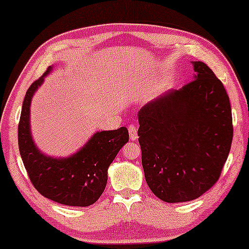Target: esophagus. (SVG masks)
I'll list each match as a JSON object with an SVG mask.
<instances>
[{
	"mask_svg": "<svg viewBox=\"0 0 249 249\" xmlns=\"http://www.w3.org/2000/svg\"><path fill=\"white\" fill-rule=\"evenodd\" d=\"M128 133H130L131 140H132V142H136L138 139V130L134 125H130V126H128Z\"/></svg>",
	"mask_w": 249,
	"mask_h": 249,
	"instance_id": "obj_1",
	"label": "esophagus"
}]
</instances>
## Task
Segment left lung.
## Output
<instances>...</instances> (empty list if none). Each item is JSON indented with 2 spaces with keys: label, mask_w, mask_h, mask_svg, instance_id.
Wrapping results in <instances>:
<instances>
[{
  "label": "left lung",
  "mask_w": 249,
  "mask_h": 249,
  "mask_svg": "<svg viewBox=\"0 0 249 249\" xmlns=\"http://www.w3.org/2000/svg\"><path fill=\"white\" fill-rule=\"evenodd\" d=\"M193 65L194 81L138 112L146 182L167 203L189 202L213 187L232 145L229 95L204 62Z\"/></svg>",
  "instance_id": "1"
}]
</instances>
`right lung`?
Here are the masks:
<instances>
[{
    "label": "right lung",
    "mask_w": 249,
    "mask_h": 249,
    "mask_svg": "<svg viewBox=\"0 0 249 249\" xmlns=\"http://www.w3.org/2000/svg\"><path fill=\"white\" fill-rule=\"evenodd\" d=\"M52 67L36 80L26 91L18 124V147L30 181L38 193L68 206H89L106 189L107 168L128 142L126 127L96 132L89 142L68 158H52L35 145L30 130V106L35 92Z\"/></svg>",
    "instance_id": "right-lung-1"
}]
</instances>
